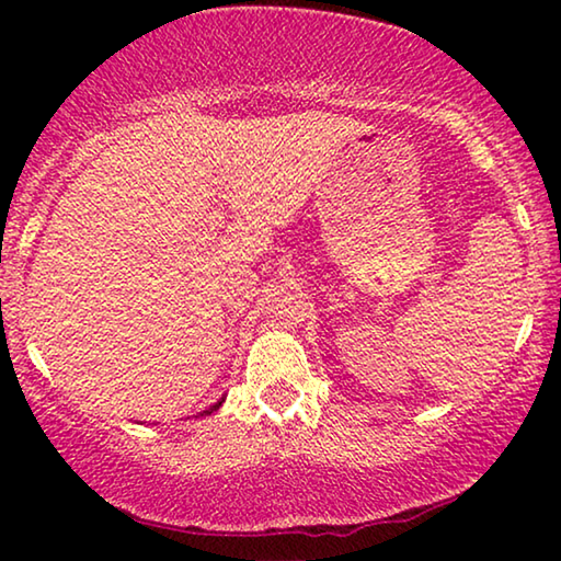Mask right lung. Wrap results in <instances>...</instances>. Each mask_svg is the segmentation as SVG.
<instances>
[{"instance_id":"obj_1","label":"right lung","mask_w":561,"mask_h":561,"mask_svg":"<svg viewBox=\"0 0 561 561\" xmlns=\"http://www.w3.org/2000/svg\"><path fill=\"white\" fill-rule=\"evenodd\" d=\"M222 405V401L220 403H215V405H210V408H207V411H203V413H213V411H217V408H220Z\"/></svg>"}]
</instances>
